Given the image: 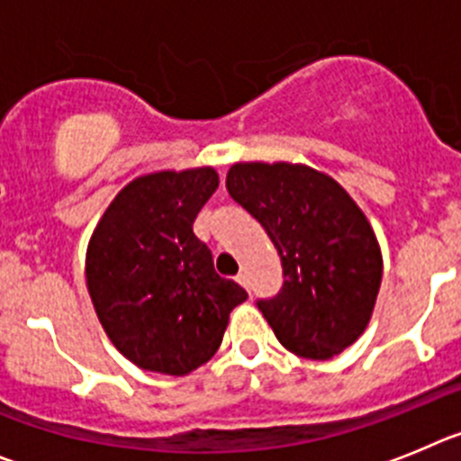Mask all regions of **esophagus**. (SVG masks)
Here are the masks:
<instances>
[{
	"label": "esophagus",
	"instance_id": "esophagus-1",
	"mask_svg": "<svg viewBox=\"0 0 461 461\" xmlns=\"http://www.w3.org/2000/svg\"><path fill=\"white\" fill-rule=\"evenodd\" d=\"M236 282H239L240 287L250 289V280H248V273H246V271H243V273H239V276H236Z\"/></svg>",
	"mask_w": 461,
	"mask_h": 461
}]
</instances>
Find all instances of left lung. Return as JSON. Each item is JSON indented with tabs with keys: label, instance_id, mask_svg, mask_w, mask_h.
<instances>
[{
	"label": "left lung",
	"instance_id": "1",
	"mask_svg": "<svg viewBox=\"0 0 461 461\" xmlns=\"http://www.w3.org/2000/svg\"><path fill=\"white\" fill-rule=\"evenodd\" d=\"M227 190L267 230L282 289L257 301L292 354L329 360L363 335L384 276L375 230L329 174L301 163H234Z\"/></svg>",
	"mask_w": 461,
	"mask_h": 461
}]
</instances>
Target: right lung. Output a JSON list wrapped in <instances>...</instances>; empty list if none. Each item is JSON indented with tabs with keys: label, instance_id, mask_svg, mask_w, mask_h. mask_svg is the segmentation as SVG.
<instances>
[{
	"label": "right lung",
	"instance_id": "obj_1",
	"mask_svg": "<svg viewBox=\"0 0 461 461\" xmlns=\"http://www.w3.org/2000/svg\"><path fill=\"white\" fill-rule=\"evenodd\" d=\"M213 167L132 179L86 246V289L103 330L131 363L184 376L211 360L246 289L215 273L193 231L218 188Z\"/></svg>",
	"mask_w": 461,
	"mask_h": 461
}]
</instances>
